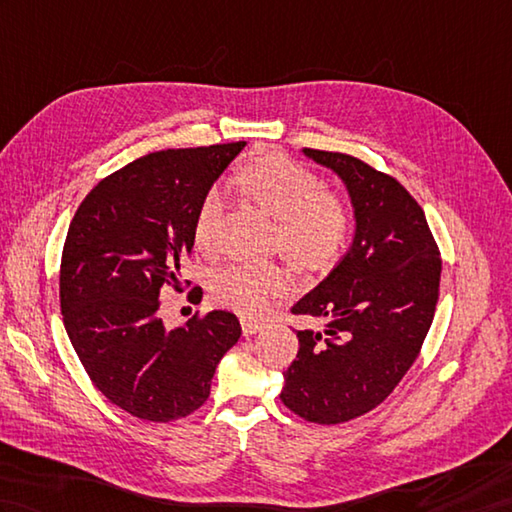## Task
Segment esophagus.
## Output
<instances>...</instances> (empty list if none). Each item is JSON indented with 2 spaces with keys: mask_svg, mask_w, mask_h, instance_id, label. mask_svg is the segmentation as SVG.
<instances>
[{
  "mask_svg": "<svg viewBox=\"0 0 512 512\" xmlns=\"http://www.w3.org/2000/svg\"><path fill=\"white\" fill-rule=\"evenodd\" d=\"M264 329V323L261 320H255V318H242V334L244 336H253L257 334V331Z\"/></svg>",
  "mask_w": 512,
  "mask_h": 512,
  "instance_id": "obj_1",
  "label": "esophagus"
}]
</instances>
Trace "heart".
<instances>
[{"instance_id": "obj_1", "label": "heart", "mask_w": 512, "mask_h": 512, "mask_svg": "<svg viewBox=\"0 0 512 512\" xmlns=\"http://www.w3.org/2000/svg\"><path fill=\"white\" fill-rule=\"evenodd\" d=\"M240 192L257 207L279 220V242L296 264L305 270H325L347 251L353 233L351 202L281 154H266L248 163L240 176ZM222 189L211 187L200 200L194 237L202 251H216L224 222ZM218 299L235 312L255 316L264 312L277 294L288 290L290 275L281 264H233L216 270L211 279Z\"/></svg>"}]
</instances>
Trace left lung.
<instances>
[{"label":"left lung","mask_w":512,"mask_h":512,"mask_svg":"<svg viewBox=\"0 0 512 512\" xmlns=\"http://www.w3.org/2000/svg\"><path fill=\"white\" fill-rule=\"evenodd\" d=\"M303 152L342 178L355 235L329 277L292 307L325 327L296 331L281 401L305 421L336 425L377 408L417 360L443 261L423 209L397 178L351 154Z\"/></svg>","instance_id":"left-lung-1"}]
</instances>
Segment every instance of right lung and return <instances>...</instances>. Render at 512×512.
<instances>
[{
  "instance_id": "1",
  "label": "right lung",
  "mask_w": 512,
  "mask_h": 512,
  "mask_svg": "<svg viewBox=\"0 0 512 512\" xmlns=\"http://www.w3.org/2000/svg\"><path fill=\"white\" fill-rule=\"evenodd\" d=\"M246 141L146 154L80 202L61 259L67 336L102 395L137 419L168 423L207 401L242 327L213 310L165 327L161 290H183L200 200ZM200 290V288H198Z\"/></svg>"
}]
</instances>
